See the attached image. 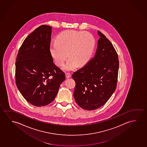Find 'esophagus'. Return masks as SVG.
Here are the masks:
<instances>
[{
  "mask_svg": "<svg viewBox=\"0 0 147 147\" xmlns=\"http://www.w3.org/2000/svg\"><path fill=\"white\" fill-rule=\"evenodd\" d=\"M65 74H66V78H69L71 77V74L70 73H66Z\"/></svg>",
  "mask_w": 147,
  "mask_h": 147,
  "instance_id": "obj_1",
  "label": "esophagus"
}]
</instances>
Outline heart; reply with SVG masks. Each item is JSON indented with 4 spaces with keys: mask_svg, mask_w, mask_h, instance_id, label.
<instances>
[{
    "mask_svg": "<svg viewBox=\"0 0 147 147\" xmlns=\"http://www.w3.org/2000/svg\"><path fill=\"white\" fill-rule=\"evenodd\" d=\"M96 47V40L91 33L75 30H66L57 35L55 42L51 43L49 51L57 66L64 65L65 70H74L88 62Z\"/></svg>",
    "mask_w": 147,
    "mask_h": 147,
    "instance_id": "1",
    "label": "heart"
}]
</instances>
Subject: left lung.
<instances>
[{"label": "left lung", "instance_id": "left-lung-1", "mask_svg": "<svg viewBox=\"0 0 147 147\" xmlns=\"http://www.w3.org/2000/svg\"><path fill=\"white\" fill-rule=\"evenodd\" d=\"M95 55L72 74L75 100L81 108L94 110L109 100L117 86L119 59L112 43L102 33Z\"/></svg>", "mask_w": 147, "mask_h": 147}]
</instances>
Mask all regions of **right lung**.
Returning a JSON list of instances; mask_svg holds the SVG:
<instances>
[{
  "mask_svg": "<svg viewBox=\"0 0 147 147\" xmlns=\"http://www.w3.org/2000/svg\"><path fill=\"white\" fill-rule=\"evenodd\" d=\"M51 26L42 25L24 41L16 62V83L26 100L45 106L57 96L65 74L53 63L49 51Z\"/></svg>",
  "mask_w": 147,
  "mask_h": 147,
  "instance_id": "right-lung-1",
  "label": "right lung"
}]
</instances>
